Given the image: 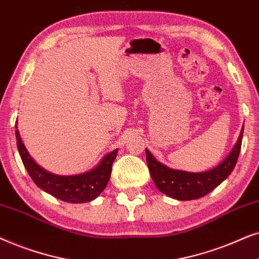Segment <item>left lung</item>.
Segmentation results:
<instances>
[{"label": "left lung", "mask_w": 259, "mask_h": 259, "mask_svg": "<svg viewBox=\"0 0 259 259\" xmlns=\"http://www.w3.org/2000/svg\"><path fill=\"white\" fill-rule=\"evenodd\" d=\"M244 125L240 130L237 143L230 154L212 169L201 173L171 169L162 164L146 149L147 164L150 170V177L158 191L170 198L181 200H195L202 198L222 184L236 167L240 148H242Z\"/></svg>", "instance_id": "obj_1"}]
</instances>
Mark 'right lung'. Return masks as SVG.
<instances>
[{
  "instance_id": "add662e5",
  "label": "right lung",
  "mask_w": 259,
  "mask_h": 259,
  "mask_svg": "<svg viewBox=\"0 0 259 259\" xmlns=\"http://www.w3.org/2000/svg\"><path fill=\"white\" fill-rule=\"evenodd\" d=\"M15 127L19 154L29 177L35 182L37 187L48 194L55 196L57 199L72 202V204L92 201L104 191L110 180L112 163L117 156L118 149L106 154L95 168L85 171V173L77 175H57L44 169L33 160L22 142L21 136H20L19 129H17V120Z\"/></svg>"
}]
</instances>
